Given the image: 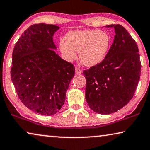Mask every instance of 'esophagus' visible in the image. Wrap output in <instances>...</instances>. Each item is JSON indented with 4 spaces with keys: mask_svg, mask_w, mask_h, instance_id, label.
<instances>
[{
    "mask_svg": "<svg viewBox=\"0 0 150 150\" xmlns=\"http://www.w3.org/2000/svg\"><path fill=\"white\" fill-rule=\"evenodd\" d=\"M75 71H76V74H81L82 72V70L80 68H79V67H76Z\"/></svg>",
    "mask_w": 150,
    "mask_h": 150,
    "instance_id": "34e87169",
    "label": "esophagus"
}]
</instances>
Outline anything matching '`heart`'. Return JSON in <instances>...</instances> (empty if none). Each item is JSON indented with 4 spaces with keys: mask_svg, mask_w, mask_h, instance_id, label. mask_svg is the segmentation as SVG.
Instances as JSON below:
<instances>
[{
    "mask_svg": "<svg viewBox=\"0 0 150 150\" xmlns=\"http://www.w3.org/2000/svg\"><path fill=\"white\" fill-rule=\"evenodd\" d=\"M110 45V36L97 30L70 31L67 33L66 39L59 41L60 50L67 60L75 59L76 51H80V59L86 66L101 63L107 55Z\"/></svg>",
    "mask_w": 150,
    "mask_h": 150,
    "instance_id": "heart-1",
    "label": "heart"
}]
</instances>
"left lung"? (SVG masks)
Instances as JSON below:
<instances>
[{"label": "left lung", "mask_w": 150, "mask_h": 150, "mask_svg": "<svg viewBox=\"0 0 150 150\" xmlns=\"http://www.w3.org/2000/svg\"><path fill=\"white\" fill-rule=\"evenodd\" d=\"M114 27L116 35L101 63L84 70L85 97L95 112L110 114L125 106L133 98L141 76L138 47L122 25Z\"/></svg>", "instance_id": "8db88e82"}]
</instances>
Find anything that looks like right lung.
Segmentation results:
<instances>
[{"instance_id": "right-lung-1", "label": "right lung", "mask_w": 150, "mask_h": 150, "mask_svg": "<svg viewBox=\"0 0 150 150\" xmlns=\"http://www.w3.org/2000/svg\"><path fill=\"white\" fill-rule=\"evenodd\" d=\"M59 27L38 23L21 34L12 54L11 78L19 99L32 111L51 116L64 105L66 91L75 73L72 64L53 49Z\"/></svg>"}]
</instances>
